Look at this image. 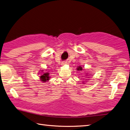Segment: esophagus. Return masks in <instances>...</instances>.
<instances>
[{"mask_svg": "<svg viewBox=\"0 0 130 130\" xmlns=\"http://www.w3.org/2000/svg\"><path fill=\"white\" fill-rule=\"evenodd\" d=\"M66 63H67V62H66L65 61H63V62H62V65H64L66 64Z\"/></svg>", "mask_w": 130, "mask_h": 130, "instance_id": "esophagus-1", "label": "esophagus"}]
</instances>
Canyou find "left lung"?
<instances>
[{
	"mask_svg": "<svg viewBox=\"0 0 130 130\" xmlns=\"http://www.w3.org/2000/svg\"><path fill=\"white\" fill-rule=\"evenodd\" d=\"M77 70H80V71H82V68H81L80 67H79V68H77ZM86 75H87V74H86ZM88 76H89V75H88ZM87 78H89V77H88Z\"/></svg>",
	"mask_w": 130,
	"mask_h": 130,
	"instance_id": "left-lung-1",
	"label": "left lung"
}]
</instances>
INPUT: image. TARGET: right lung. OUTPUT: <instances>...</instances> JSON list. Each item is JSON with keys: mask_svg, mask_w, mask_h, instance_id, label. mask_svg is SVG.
Segmentation results:
<instances>
[{"mask_svg": "<svg viewBox=\"0 0 130 130\" xmlns=\"http://www.w3.org/2000/svg\"><path fill=\"white\" fill-rule=\"evenodd\" d=\"M40 79L43 82H46L47 81H48L50 78V77L49 76V73H43L41 74Z\"/></svg>", "mask_w": 130, "mask_h": 130, "instance_id": "right-lung-1", "label": "right lung"}]
</instances>
